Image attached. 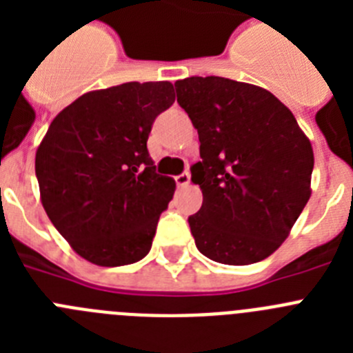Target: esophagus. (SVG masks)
Masks as SVG:
<instances>
[{
    "mask_svg": "<svg viewBox=\"0 0 353 353\" xmlns=\"http://www.w3.org/2000/svg\"><path fill=\"white\" fill-rule=\"evenodd\" d=\"M174 180H176V185L179 187H187L189 183H191V174L185 171V173L179 174V176H174Z\"/></svg>",
    "mask_w": 353,
    "mask_h": 353,
    "instance_id": "esophagus-1",
    "label": "esophagus"
}]
</instances>
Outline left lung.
Here are the masks:
<instances>
[{
    "label": "left lung",
    "mask_w": 353,
    "mask_h": 353,
    "mask_svg": "<svg viewBox=\"0 0 353 353\" xmlns=\"http://www.w3.org/2000/svg\"><path fill=\"white\" fill-rule=\"evenodd\" d=\"M199 136L191 180L203 205L189 217L196 248L219 263L251 265L285 242L311 196L310 139L277 97L226 77L176 81Z\"/></svg>",
    "instance_id": "8db88e82"
}]
</instances>
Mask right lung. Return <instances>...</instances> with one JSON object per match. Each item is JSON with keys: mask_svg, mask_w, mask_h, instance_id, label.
<instances>
[{"mask_svg": "<svg viewBox=\"0 0 353 353\" xmlns=\"http://www.w3.org/2000/svg\"><path fill=\"white\" fill-rule=\"evenodd\" d=\"M174 102L170 81L123 83L81 95L37 148L43 210L70 248L101 267L148 254L174 180L155 173L146 141Z\"/></svg>", "mask_w": 353, "mask_h": 353, "instance_id": "add662e5", "label": "right lung"}]
</instances>
